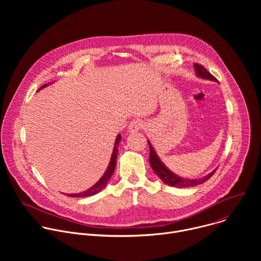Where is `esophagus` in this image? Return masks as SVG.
Returning a JSON list of instances; mask_svg holds the SVG:
<instances>
[{"label": "esophagus", "instance_id": "34e87169", "mask_svg": "<svg viewBox=\"0 0 261 261\" xmlns=\"http://www.w3.org/2000/svg\"><path fill=\"white\" fill-rule=\"evenodd\" d=\"M143 127H144V122L141 121V120L136 119V120H133V121L130 123V125H129V127H128V131L131 132V133L137 132V131H139L140 129H142Z\"/></svg>", "mask_w": 261, "mask_h": 261}]
</instances>
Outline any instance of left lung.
<instances>
[{
    "label": "left lung",
    "mask_w": 261,
    "mask_h": 261,
    "mask_svg": "<svg viewBox=\"0 0 261 261\" xmlns=\"http://www.w3.org/2000/svg\"><path fill=\"white\" fill-rule=\"evenodd\" d=\"M194 68L196 71V74L204 80H210V81H214L218 83V80L212 75V74L200 64H194ZM148 145H150V164L153 168V170L156 172V174L162 179L163 182H165L168 186H171V187H177V188H185V187H193V186H197L200 185L202 182H204L205 180H207L217 169H215L213 172H211L208 175L202 177V178H198V179H188V178H182L177 176L176 174L172 173L171 171H169L165 165L161 162V160L159 159V157L157 156L156 152L154 151L153 146L151 145L150 141H148Z\"/></svg>",
    "instance_id": "obj_1"
}]
</instances>
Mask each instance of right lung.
<instances>
[{"instance_id":"right-lung-1","label":"right lung","mask_w":261,"mask_h":261,"mask_svg":"<svg viewBox=\"0 0 261 261\" xmlns=\"http://www.w3.org/2000/svg\"><path fill=\"white\" fill-rule=\"evenodd\" d=\"M47 85H43L40 89L46 87ZM121 135L119 134L117 139H116V142H115V147H114V152H113V156H111V159H110V162H109V165L105 171V173L103 174V176L93 186V187H91L90 189L82 192V193H76V194H69L68 196L70 197H87V196H92V195H95L97 193H99L100 191H102L104 189V187L106 186V184L108 182L110 176L113 175L114 171H115V168H116V164H117V157H118V153H119V150H118V145L121 141Z\"/></svg>"}]
</instances>
